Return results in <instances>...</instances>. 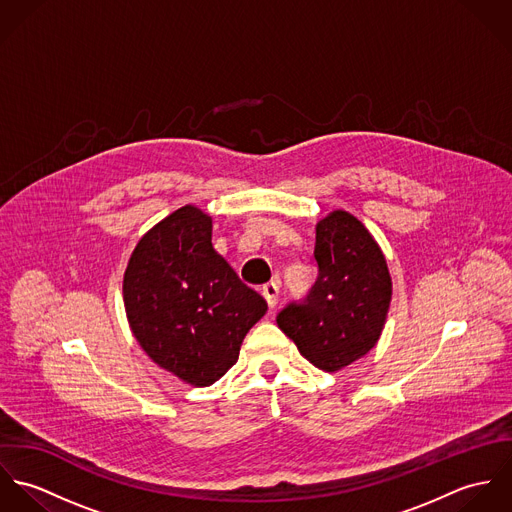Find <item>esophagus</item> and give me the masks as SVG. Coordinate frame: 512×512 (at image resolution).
Returning <instances> with one entry per match:
<instances>
[{
  "instance_id": "obj_1",
  "label": "esophagus",
  "mask_w": 512,
  "mask_h": 512,
  "mask_svg": "<svg viewBox=\"0 0 512 512\" xmlns=\"http://www.w3.org/2000/svg\"><path fill=\"white\" fill-rule=\"evenodd\" d=\"M262 295H264V299L268 301L270 307H276L278 305V295H280V286L276 282H270L262 288Z\"/></svg>"
}]
</instances>
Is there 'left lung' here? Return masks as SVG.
Returning a JSON list of instances; mask_svg holds the SVG:
<instances>
[{
	"mask_svg": "<svg viewBox=\"0 0 512 512\" xmlns=\"http://www.w3.org/2000/svg\"><path fill=\"white\" fill-rule=\"evenodd\" d=\"M313 256L319 268L313 288L276 321L311 365L335 372L365 357L380 339L392 280L380 246L347 211L317 222Z\"/></svg>",
	"mask_w": 512,
	"mask_h": 512,
	"instance_id": "8db88e82",
	"label": "left lung"
}]
</instances>
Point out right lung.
<instances>
[{
	"label": "right lung",
	"instance_id": "add662e5",
	"mask_svg": "<svg viewBox=\"0 0 512 512\" xmlns=\"http://www.w3.org/2000/svg\"><path fill=\"white\" fill-rule=\"evenodd\" d=\"M211 238L213 219L185 205L147 230L124 274L134 337L155 365L193 386L215 384L268 311Z\"/></svg>",
	"mask_w": 512,
	"mask_h": 512
}]
</instances>
